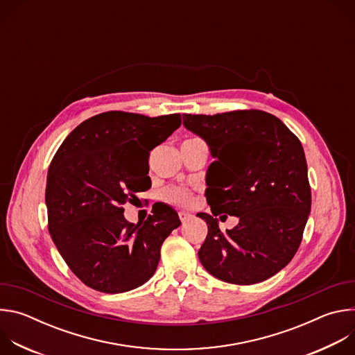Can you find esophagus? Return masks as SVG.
Here are the masks:
<instances>
[{"label":"esophagus","mask_w":355,"mask_h":355,"mask_svg":"<svg viewBox=\"0 0 355 355\" xmlns=\"http://www.w3.org/2000/svg\"><path fill=\"white\" fill-rule=\"evenodd\" d=\"M178 216H180V220H181L182 223H185L187 220H189V219L192 218V215H191V214L184 212V211H182V212H180V214H178Z\"/></svg>","instance_id":"obj_1"}]
</instances>
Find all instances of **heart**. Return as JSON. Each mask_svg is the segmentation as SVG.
I'll return each mask as SVG.
<instances>
[{"label": "heart", "mask_w": 355, "mask_h": 355, "mask_svg": "<svg viewBox=\"0 0 355 355\" xmlns=\"http://www.w3.org/2000/svg\"><path fill=\"white\" fill-rule=\"evenodd\" d=\"M164 198L168 202H171V204L185 207V205H189L192 196H191V192L188 189H185V188L171 187V188H167L164 191Z\"/></svg>", "instance_id": "obj_1"}]
</instances>
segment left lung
I'll list each match as a JSON object with an SVG mask.
<instances>
[{
    "mask_svg": "<svg viewBox=\"0 0 355 355\" xmlns=\"http://www.w3.org/2000/svg\"><path fill=\"white\" fill-rule=\"evenodd\" d=\"M182 118L215 159L205 191L212 215H196L208 225L198 251L200 264L230 284L268 279L293 259L311 214L308 164L299 139L277 116L257 110ZM220 213L239 218L226 234L216 219Z\"/></svg>",
    "mask_w": 355,
    "mask_h": 355,
    "instance_id": "1",
    "label": "left lung"
}]
</instances>
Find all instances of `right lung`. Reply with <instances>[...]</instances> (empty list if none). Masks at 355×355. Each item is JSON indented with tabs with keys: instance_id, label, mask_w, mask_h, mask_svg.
Returning a JSON list of instances; mask_svg holds the SVG:
<instances>
[{
	"instance_id": "obj_1",
	"label": "right lung",
	"mask_w": 355,
	"mask_h": 355,
	"mask_svg": "<svg viewBox=\"0 0 355 355\" xmlns=\"http://www.w3.org/2000/svg\"><path fill=\"white\" fill-rule=\"evenodd\" d=\"M180 125V114L148 118L111 111L80 123L59 147L46 181L49 233L87 286L121 293L153 277L162 244L181 225L180 218L162 204L133 225L122 205L151 187L150 151ZM133 148L146 168L130 155Z\"/></svg>"
}]
</instances>
